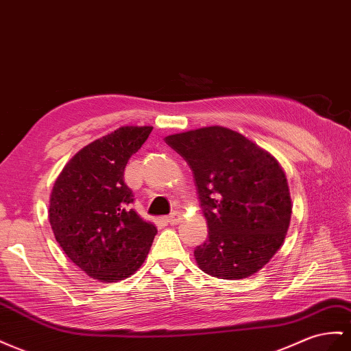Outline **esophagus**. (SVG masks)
<instances>
[{
    "mask_svg": "<svg viewBox=\"0 0 351 351\" xmlns=\"http://www.w3.org/2000/svg\"><path fill=\"white\" fill-rule=\"evenodd\" d=\"M167 221L169 223V224H178V221H180V214L177 213V211H174V213H171L169 214L168 217H167Z\"/></svg>",
    "mask_w": 351,
    "mask_h": 351,
    "instance_id": "obj_1",
    "label": "esophagus"
}]
</instances>
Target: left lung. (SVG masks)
Instances as JSON below:
<instances>
[{"instance_id": "obj_1", "label": "left lung", "mask_w": 351, "mask_h": 351, "mask_svg": "<svg viewBox=\"0 0 351 351\" xmlns=\"http://www.w3.org/2000/svg\"><path fill=\"white\" fill-rule=\"evenodd\" d=\"M191 167L208 239L195 248L205 273L243 279L266 266L285 239L292 205L278 160L224 127L165 137Z\"/></svg>"}]
</instances>
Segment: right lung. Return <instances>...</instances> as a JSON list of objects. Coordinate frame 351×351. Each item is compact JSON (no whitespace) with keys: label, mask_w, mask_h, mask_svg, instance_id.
<instances>
[{"label":"right lung","mask_w":351,"mask_h":351,"mask_svg":"<svg viewBox=\"0 0 351 351\" xmlns=\"http://www.w3.org/2000/svg\"><path fill=\"white\" fill-rule=\"evenodd\" d=\"M152 127H121L81 149L58 177L49 219L64 254L88 276L118 282L146 260L156 227L141 220L124 182Z\"/></svg>","instance_id":"1"}]
</instances>
